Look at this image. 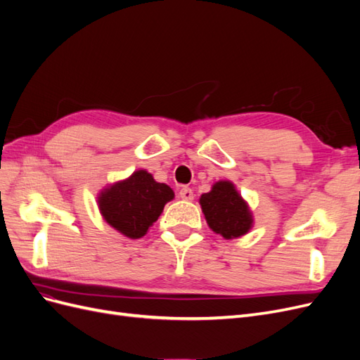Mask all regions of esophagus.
Wrapping results in <instances>:
<instances>
[{
    "mask_svg": "<svg viewBox=\"0 0 360 360\" xmlns=\"http://www.w3.org/2000/svg\"><path fill=\"white\" fill-rule=\"evenodd\" d=\"M179 197L182 200H187V202H191L194 199V194H193V190L188 188V187H184L179 190Z\"/></svg>",
    "mask_w": 360,
    "mask_h": 360,
    "instance_id": "obj_1",
    "label": "esophagus"
}]
</instances>
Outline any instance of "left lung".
<instances>
[{"instance_id":"8db88e82","label":"left lung","mask_w":360,"mask_h":360,"mask_svg":"<svg viewBox=\"0 0 360 360\" xmlns=\"http://www.w3.org/2000/svg\"><path fill=\"white\" fill-rule=\"evenodd\" d=\"M199 203L207 226L224 239L247 235L254 226V217L231 181H217L210 193L200 195Z\"/></svg>"}]
</instances>
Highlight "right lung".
Masks as SVG:
<instances>
[{
  "label": "right lung",
  "instance_id": "1",
  "mask_svg": "<svg viewBox=\"0 0 360 360\" xmlns=\"http://www.w3.org/2000/svg\"><path fill=\"white\" fill-rule=\"evenodd\" d=\"M175 193L167 184L157 182L145 169L104 187L97 197L98 211L121 235L139 239L146 235Z\"/></svg>",
  "mask_w": 360,
  "mask_h": 360
}]
</instances>
